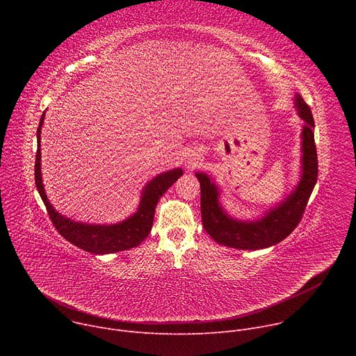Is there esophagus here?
I'll return each instance as SVG.
<instances>
[{"label": "esophagus", "instance_id": "1", "mask_svg": "<svg viewBox=\"0 0 356 356\" xmlns=\"http://www.w3.org/2000/svg\"><path fill=\"white\" fill-rule=\"evenodd\" d=\"M197 158H195V155H193L191 158H188V161H187V168H190V169H193L195 165H197Z\"/></svg>", "mask_w": 356, "mask_h": 356}]
</instances>
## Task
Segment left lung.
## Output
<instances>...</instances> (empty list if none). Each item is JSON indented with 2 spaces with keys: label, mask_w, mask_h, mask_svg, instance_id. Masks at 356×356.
<instances>
[{
  "label": "left lung",
  "mask_w": 356,
  "mask_h": 356,
  "mask_svg": "<svg viewBox=\"0 0 356 356\" xmlns=\"http://www.w3.org/2000/svg\"><path fill=\"white\" fill-rule=\"evenodd\" d=\"M294 107L298 117L304 121L301 131L300 180L284 200L257 220H238L229 216L221 204V188L216 181L207 173H195L201 187L202 227L217 243L243 250L265 249L283 241L300 222L317 183L318 161L312 110L300 94L294 97Z\"/></svg>",
  "instance_id": "left-lung-1"
}]
</instances>
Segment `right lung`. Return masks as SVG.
Here are the masks:
<instances>
[{
    "instance_id": "obj_1",
    "label": "right lung",
    "mask_w": 356,
    "mask_h": 356,
    "mask_svg": "<svg viewBox=\"0 0 356 356\" xmlns=\"http://www.w3.org/2000/svg\"><path fill=\"white\" fill-rule=\"evenodd\" d=\"M43 120L44 113L40 117V122L36 131L38 152L35 161V183L55 228L70 243L79 246L86 252L94 253V255H107V253H115L138 246L149 235L152 225H154L155 209L159 198L168 191V188L173 183H176V180L183 175V170L177 168L169 172H163L147 181L146 186L142 188L136 211L121 222L87 224L74 221L56 211L54 206L50 204V201L47 200V195L44 193L40 172V132Z\"/></svg>"
}]
</instances>
